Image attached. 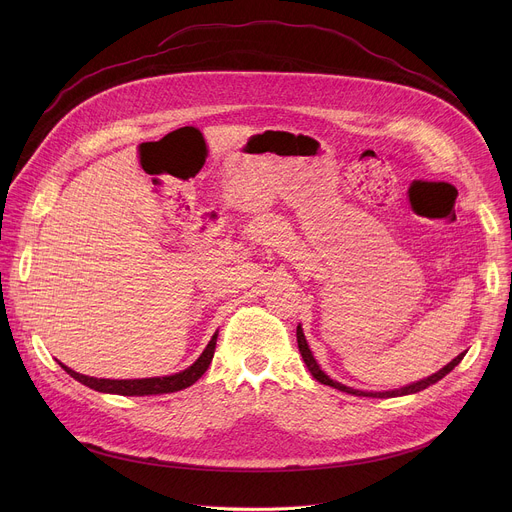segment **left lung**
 Instances as JSON below:
<instances>
[{
    "label": "left lung",
    "instance_id": "left-lung-1",
    "mask_svg": "<svg viewBox=\"0 0 512 512\" xmlns=\"http://www.w3.org/2000/svg\"><path fill=\"white\" fill-rule=\"evenodd\" d=\"M296 336H298V348H300V352H302V358H304V362H306L308 371L312 373V377H314L316 381H320L322 385L334 387V389H338V391H342V393L356 395V397H379V399H387V397H403V395L419 393V391H423V389H427V387L435 385L437 381H442L448 373H452V371L458 367V364H460V360L464 358V354H466V352L458 354L454 360H450V362L446 364L444 369H440L437 373H433L431 377H425V379L415 381V383H411V385H405V387H401V389H393V391H360V389H352V387H346V385H342V383H338V381L330 379V377L322 371V367H320L318 360L314 358V354H312V350H310V346H308V340H306V336H304L302 324H298Z\"/></svg>",
    "mask_w": 512,
    "mask_h": 512
}]
</instances>
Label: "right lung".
I'll return each mask as SVG.
<instances>
[{
	"mask_svg": "<svg viewBox=\"0 0 512 512\" xmlns=\"http://www.w3.org/2000/svg\"><path fill=\"white\" fill-rule=\"evenodd\" d=\"M216 338H218V330L212 334L210 342L206 344V348L202 350V354L190 364L188 369L174 373V375H166V377H150V379H95V377H87L81 375L77 371L68 369L66 364L58 362L60 367L83 385H87L89 389H95L99 393H111V395H123V397H143V395H164V393H176L182 391L190 385H194L208 369V364L214 356V348H216Z\"/></svg>",
	"mask_w": 512,
	"mask_h": 512,
	"instance_id": "obj_1",
	"label": "right lung"
}]
</instances>
